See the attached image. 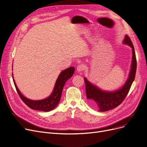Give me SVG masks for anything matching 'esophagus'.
Here are the masks:
<instances>
[{"mask_svg": "<svg viewBox=\"0 0 147 147\" xmlns=\"http://www.w3.org/2000/svg\"><path fill=\"white\" fill-rule=\"evenodd\" d=\"M84 69H85V65L84 64H81L77 66V69H77V71L78 72H82L84 70Z\"/></svg>", "mask_w": 147, "mask_h": 147, "instance_id": "obj_1", "label": "esophagus"}]
</instances>
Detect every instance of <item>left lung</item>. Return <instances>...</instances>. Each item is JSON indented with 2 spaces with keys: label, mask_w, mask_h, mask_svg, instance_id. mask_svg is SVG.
<instances>
[{
  "label": "left lung",
  "mask_w": 147,
  "mask_h": 147,
  "mask_svg": "<svg viewBox=\"0 0 147 147\" xmlns=\"http://www.w3.org/2000/svg\"><path fill=\"white\" fill-rule=\"evenodd\" d=\"M123 43L127 44L132 48L133 57L129 76L122 88L113 92H105L93 85L84 78L86 94L90 104L92 107H98L99 111H107L120 105L127 96L132 83L135 80L137 62L134 47L130 38L127 35L125 36Z\"/></svg>",
  "instance_id": "left-lung-1"
}]
</instances>
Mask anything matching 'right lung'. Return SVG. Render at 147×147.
Wrapping results in <instances>:
<instances>
[{"mask_svg":"<svg viewBox=\"0 0 147 147\" xmlns=\"http://www.w3.org/2000/svg\"><path fill=\"white\" fill-rule=\"evenodd\" d=\"M74 71L75 68L74 67H69L65 69V71H62L55 82L54 90L51 96L45 99L40 100H33L26 98L20 92L14 80H13V81L19 96L27 107L32 109L48 112L54 109L59 103L63 88L67 80L72 77L74 74Z\"/></svg>","mask_w":147,"mask_h":147,"instance_id":"1","label":"right lung"}]
</instances>
